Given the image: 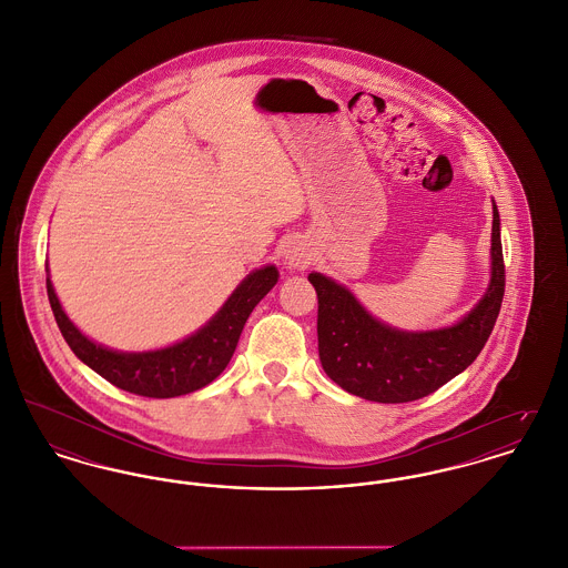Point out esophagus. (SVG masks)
Segmentation results:
<instances>
[{
  "label": "esophagus",
  "instance_id": "34e87169",
  "mask_svg": "<svg viewBox=\"0 0 568 568\" xmlns=\"http://www.w3.org/2000/svg\"><path fill=\"white\" fill-rule=\"evenodd\" d=\"M286 258H288V264H291V266H295V268H304V266H308L310 264V254H306V252H304V250H300V247L288 250Z\"/></svg>",
  "mask_w": 568,
  "mask_h": 568
}]
</instances>
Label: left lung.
Segmentation results:
<instances>
[{"label":"left lung","instance_id":"obj_1","mask_svg":"<svg viewBox=\"0 0 568 568\" xmlns=\"http://www.w3.org/2000/svg\"><path fill=\"white\" fill-rule=\"evenodd\" d=\"M316 291L318 358L323 371L347 393L379 404L423 399L463 373L484 349L506 293L499 212L493 210V277L484 300L445 329L408 334L375 321L356 297L321 273Z\"/></svg>","mask_w":568,"mask_h":568}]
</instances>
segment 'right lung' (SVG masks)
Wrapping results in <instances>:
<instances>
[{
  "instance_id": "add662e5",
  "label": "right lung",
  "mask_w": 568,
  "mask_h": 568,
  "mask_svg": "<svg viewBox=\"0 0 568 568\" xmlns=\"http://www.w3.org/2000/svg\"><path fill=\"white\" fill-rule=\"evenodd\" d=\"M275 282V266L260 268L234 291L206 327L173 347L148 354H116L82 336L60 308L50 277L48 297L67 345L80 361L121 390L152 399H169L200 390L223 373L239 345L245 321Z\"/></svg>"
}]
</instances>
